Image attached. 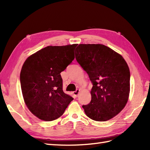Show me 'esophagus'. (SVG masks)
<instances>
[{
    "instance_id": "esophagus-1",
    "label": "esophagus",
    "mask_w": 150,
    "mask_h": 150,
    "mask_svg": "<svg viewBox=\"0 0 150 150\" xmlns=\"http://www.w3.org/2000/svg\"><path fill=\"white\" fill-rule=\"evenodd\" d=\"M79 92H80V90H76L75 91H73V94H74V95H75L76 97H77Z\"/></svg>"
}]
</instances>
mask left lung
<instances>
[{
	"label": "left lung",
	"instance_id": "1",
	"mask_svg": "<svg viewBox=\"0 0 150 150\" xmlns=\"http://www.w3.org/2000/svg\"><path fill=\"white\" fill-rule=\"evenodd\" d=\"M75 59L93 84L91 102L82 106L86 115L100 122L112 119L125 107L129 97L130 72L125 60L100 44H79Z\"/></svg>",
	"mask_w": 150,
	"mask_h": 150
}]
</instances>
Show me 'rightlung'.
<instances>
[{
    "mask_svg": "<svg viewBox=\"0 0 150 150\" xmlns=\"http://www.w3.org/2000/svg\"><path fill=\"white\" fill-rule=\"evenodd\" d=\"M77 46H47L30 56L22 66V95L28 109L39 119H58L73 100L72 97L63 91L60 73L75 59Z\"/></svg>",
    "mask_w": 150,
    "mask_h": 150,
    "instance_id": "add662e5",
    "label": "right lung"
}]
</instances>
